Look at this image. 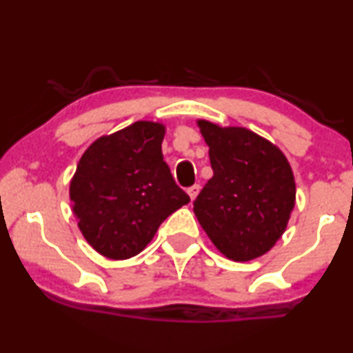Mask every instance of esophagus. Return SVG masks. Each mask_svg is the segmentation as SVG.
<instances>
[{
  "label": "esophagus",
  "mask_w": 353,
  "mask_h": 353,
  "mask_svg": "<svg viewBox=\"0 0 353 353\" xmlns=\"http://www.w3.org/2000/svg\"><path fill=\"white\" fill-rule=\"evenodd\" d=\"M199 190H201V185H199V184H194L192 188L188 189V194H189L190 201H195V197H197V195H199Z\"/></svg>",
  "instance_id": "obj_1"
}]
</instances>
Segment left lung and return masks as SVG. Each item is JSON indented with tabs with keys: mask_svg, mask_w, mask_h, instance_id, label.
Returning a JSON list of instances; mask_svg holds the SVG:
<instances>
[{
	"mask_svg": "<svg viewBox=\"0 0 353 353\" xmlns=\"http://www.w3.org/2000/svg\"><path fill=\"white\" fill-rule=\"evenodd\" d=\"M214 176L194 202L212 243L233 261L268 253L281 239L296 203V182L284 152L243 126L197 120Z\"/></svg>",
	"mask_w": 353,
	"mask_h": 353,
	"instance_id": "1",
	"label": "left lung"
}]
</instances>
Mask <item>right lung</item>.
I'll list each match as a JSON object with an SVG mask.
<instances>
[{"label":"right lung","mask_w":353,"mask_h":353,"mask_svg":"<svg viewBox=\"0 0 353 353\" xmlns=\"http://www.w3.org/2000/svg\"><path fill=\"white\" fill-rule=\"evenodd\" d=\"M164 134L163 123L141 120L100 136L72 176V214L87 243L110 260L143 252L159 225L190 202L164 163Z\"/></svg>","instance_id":"obj_1"}]
</instances>
